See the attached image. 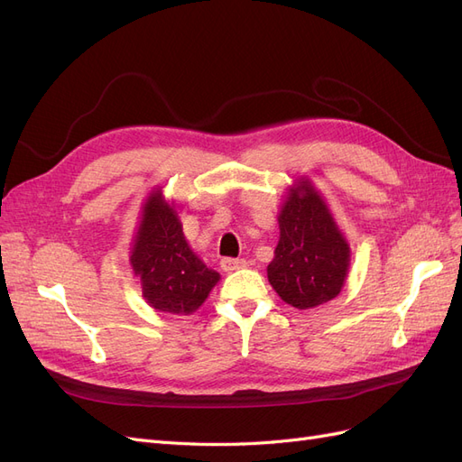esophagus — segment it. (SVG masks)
Segmentation results:
<instances>
[{
    "mask_svg": "<svg viewBox=\"0 0 462 462\" xmlns=\"http://www.w3.org/2000/svg\"><path fill=\"white\" fill-rule=\"evenodd\" d=\"M219 265H221L223 272H235V270L245 268L246 260H243V258H223V260L219 262Z\"/></svg>",
    "mask_w": 462,
    "mask_h": 462,
    "instance_id": "obj_1",
    "label": "esophagus"
}]
</instances>
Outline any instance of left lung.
Returning <instances> with one entry per match:
<instances>
[{"label":"left lung","mask_w":462,"mask_h":462,"mask_svg":"<svg viewBox=\"0 0 462 462\" xmlns=\"http://www.w3.org/2000/svg\"><path fill=\"white\" fill-rule=\"evenodd\" d=\"M279 243L268 279L287 304L314 309L339 295L348 270V245L326 202L302 180L279 214Z\"/></svg>","instance_id":"left-lung-1"}]
</instances>
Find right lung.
<instances>
[{"label":"right lung","mask_w":462,"mask_h":462,"mask_svg":"<svg viewBox=\"0 0 462 462\" xmlns=\"http://www.w3.org/2000/svg\"><path fill=\"white\" fill-rule=\"evenodd\" d=\"M131 263L148 304L170 314L194 312L219 282V273L189 248L177 214L160 192L144 206Z\"/></svg>","instance_id":"right-lung-1"}]
</instances>
